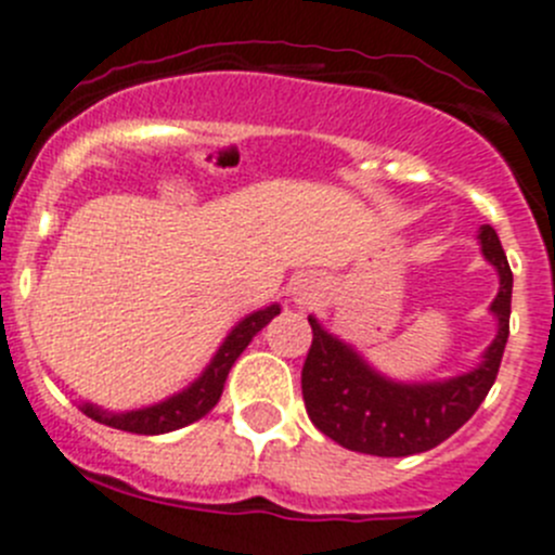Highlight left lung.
Segmentation results:
<instances>
[{
  "instance_id": "1",
  "label": "left lung",
  "mask_w": 555,
  "mask_h": 555,
  "mask_svg": "<svg viewBox=\"0 0 555 555\" xmlns=\"http://www.w3.org/2000/svg\"><path fill=\"white\" fill-rule=\"evenodd\" d=\"M479 241L501 276V289L490 307L499 318V336L468 375L418 386L391 383L309 318L312 348L301 370L304 405L314 427L331 441L375 457H408L447 441L485 402L509 339L512 271L493 227H481Z\"/></svg>"
}]
</instances>
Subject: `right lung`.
<instances>
[{
	"instance_id": "add662e5",
	"label": "right lung",
	"mask_w": 555,
	"mask_h": 555,
	"mask_svg": "<svg viewBox=\"0 0 555 555\" xmlns=\"http://www.w3.org/2000/svg\"><path fill=\"white\" fill-rule=\"evenodd\" d=\"M279 314V307L260 309V312L248 314L246 320L232 328V334L227 336L224 345L219 348L216 359L210 361L202 377L196 383H191L185 391L169 397L167 402H158L153 408H144V411H131V413H106L101 408L85 405V413L95 422L106 424V427L122 429V433H137V435H160V433H172V429L185 427V424L196 422L205 413H210L219 402L221 391H224V380L230 375L232 364L237 361V356L246 350V345L251 341V336L257 331L266 328L273 318Z\"/></svg>"
}]
</instances>
